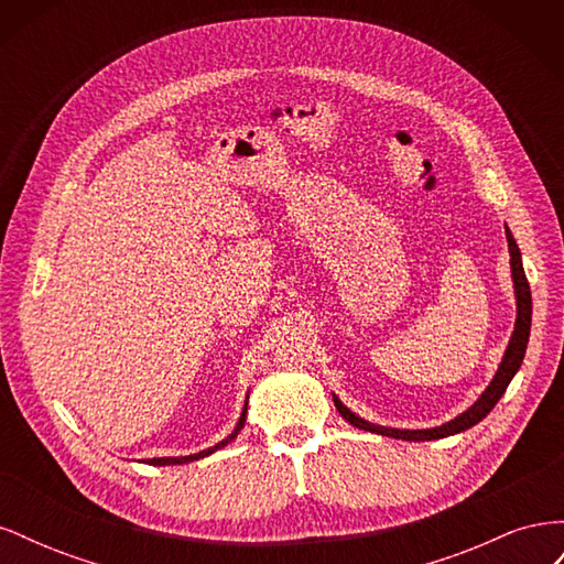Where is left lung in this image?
I'll list each match as a JSON object with an SVG mask.
<instances>
[{
  "instance_id": "8db88e82",
  "label": "left lung",
  "mask_w": 564,
  "mask_h": 564,
  "mask_svg": "<svg viewBox=\"0 0 564 564\" xmlns=\"http://www.w3.org/2000/svg\"><path fill=\"white\" fill-rule=\"evenodd\" d=\"M506 240H508V251H510V272H513L518 317H516L513 336H510L508 348L503 352V360H501L497 373H494L491 383L485 388L482 395L477 398V402L470 404L466 412L458 414L456 419L437 425V429H425V431H400V429H386V425L369 423V421H365L360 416H355L350 409L334 395V404H336L340 416H344L348 423H352L355 429H360V431H369V433L395 437V440H406V442H423V440H440V437H449V435H456V433H464V431L473 429L475 423H480L491 412L494 404L501 400L508 383L513 381V377H516L522 360H524V350H527V340H529V327H532V292H529V282H527L524 268H522L520 249H518V245L513 240V235H510L508 226H506Z\"/></svg>"
}]
</instances>
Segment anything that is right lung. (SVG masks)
Instances as JSON below:
<instances>
[{"label": "right lung", "instance_id": "1", "mask_svg": "<svg viewBox=\"0 0 564 564\" xmlns=\"http://www.w3.org/2000/svg\"><path fill=\"white\" fill-rule=\"evenodd\" d=\"M247 398H249V395H247ZM245 421H247V402H245V409H242V416H240V421H237V425H235V431H232L226 440H220L218 445H214V447H209V449H204V452H197V454H191V456H162V458H148L145 464H150V466H176V464H191V460H197V458H202V456H209V454H214L216 449L226 447L228 442H232V440L237 437V433L242 431Z\"/></svg>", "mask_w": 564, "mask_h": 564}]
</instances>
